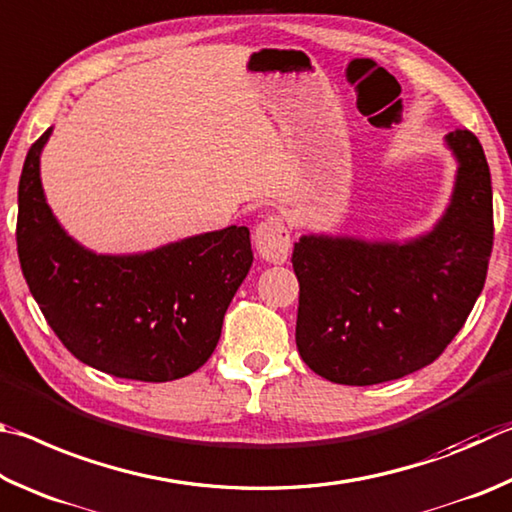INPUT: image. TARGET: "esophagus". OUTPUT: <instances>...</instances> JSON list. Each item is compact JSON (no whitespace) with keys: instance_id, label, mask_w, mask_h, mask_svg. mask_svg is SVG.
Returning <instances> with one entry per match:
<instances>
[{"instance_id":"1","label":"esophagus","mask_w":512,"mask_h":512,"mask_svg":"<svg viewBox=\"0 0 512 512\" xmlns=\"http://www.w3.org/2000/svg\"><path fill=\"white\" fill-rule=\"evenodd\" d=\"M254 245L267 263H285L290 254V231L279 215H267L254 229Z\"/></svg>"}]
</instances>
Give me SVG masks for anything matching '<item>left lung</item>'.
<instances>
[{"label": "left lung", "mask_w": 512, "mask_h": 512, "mask_svg": "<svg viewBox=\"0 0 512 512\" xmlns=\"http://www.w3.org/2000/svg\"><path fill=\"white\" fill-rule=\"evenodd\" d=\"M459 159L452 202L407 245L303 236L297 348L321 378L351 387L398 380L432 364L463 328L492 251L490 168L470 130L447 134Z\"/></svg>", "instance_id": "1"}]
</instances>
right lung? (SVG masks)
Wrapping results in <instances>:
<instances>
[{
  "instance_id": "obj_1",
  "label": "right lung",
  "mask_w": 512,
  "mask_h": 512,
  "mask_svg": "<svg viewBox=\"0 0 512 512\" xmlns=\"http://www.w3.org/2000/svg\"><path fill=\"white\" fill-rule=\"evenodd\" d=\"M29 148L17 188V254L26 285L67 351L114 378L168 382L209 360L233 294L251 267L247 227L103 256L71 240L44 200L40 152Z\"/></svg>"
}]
</instances>
